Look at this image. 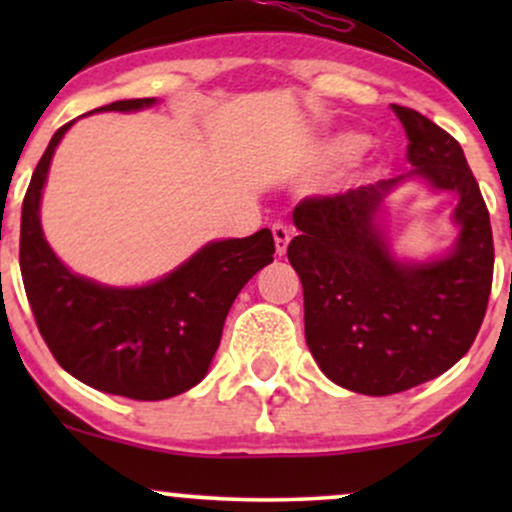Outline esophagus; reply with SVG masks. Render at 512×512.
Masks as SVG:
<instances>
[{"mask_svg":"<svg viewBox=\"0 0 512 512\" xmlns=\"http://www.w3.org/2000/svg\"><path fill=\"white\" fill-rule=\"evenodd\" d=\"M272 233H274L276 252H279V255H284L286 248H289V243H291V236H293L291 226H286V223H274Z\"/></svg>","mask_w":512,"mask_h":512,"instance_id":"esophagus-1","label":"esophagus"}]
</instances>
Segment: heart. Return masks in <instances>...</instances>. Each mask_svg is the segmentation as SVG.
I'll list each match as a JSON object with an SVG mask.
<instances>
[{
	"label": "heart",
	"instance_id": "1",
	"mask_svg": "<svg viewBox=\"0 0 512 512\" xmlns=\"http://www.w3.org/2000/svg\"><path fill=\"white\" fill-rule=\"evenodd\" d=\"M361 142H358L356 137H344L337 142V151H342V154H349V151H356Z\"/></svg>",
	"mask_w": 512,
	"mask_h": 512
}]
</instances>
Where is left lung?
I'll return each instance as SVG.
<instances>
[{
  "mask_svg": "<svg viewBox=\"0 0 512 512\" xmlns=\"http://www.w3.org/2000/svg\"><path fill=\"white\" fill-rule=\"evenodd\" d=\"M407 132L409 175L457 192L455 250L436 262L392 257L375 226L380 202L402 178L339 195L305 197L289 243L301 276L305 342L332 383L361 395L409 390L455 366L477 339L493 281L489 209L462 146L426 115L392 105Z\"/></svg>",
  "mask_w": 512,
  "mask_h": 512,
  "instance_id": "left-lung-1",
  "label": "left lung"
}]
</instances>
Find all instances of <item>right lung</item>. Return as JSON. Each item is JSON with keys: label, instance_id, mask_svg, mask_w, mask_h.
Wrapping results in <instances>:
<instances>
[{"label": "right lung", "instance_id": "1", "mask_svg": "<svg viewBox=\"0 0 512 512\" xmlns=\"http://www.w3.org/2000/svg\"><path fill=\"white\" fill-rule=\"evenodd\" d=\"M154 103L132 98L98 110L127 113ZM72 125L52 134L23 197L19 262L35 325L55 361L88 387L142 402L175 397L207 375L240 289L274 262L272 231L204 245L175 272L139 289H110L72 274L40 228L52 154Z\"/></svg>", "mask_w": 512, "mask_h": 512}]
</instances>
